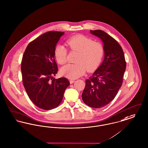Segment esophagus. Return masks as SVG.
Wrapping results in <instances>:
<instances>
[{"mask_svg":"<svg viewBox=\"0 0 148 148\" xmlns=\"http://www.w3.org/2000/svg\"><path fill=\"white\" fill-rule=\"evenodd\" d=\"M74 82H75L74 80H73V79H70V84L73 83Z\"/></svg>","mask_w":148,"mask_h":148,"instance_id":"1","label":"esophagus"}]
</instances>
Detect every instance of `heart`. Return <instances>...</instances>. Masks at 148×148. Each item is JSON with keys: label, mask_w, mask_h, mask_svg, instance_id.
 <instances>
[{"label": "heart", "mask_w": 148, "mask_h": 148, "mask_svg": "<svg viewBox=\"0 0 148 148\" xmlns=\"http://www.w3.org/2000/svg\"><path fill=\"white\" fill-rule=\"evenodd\" d=\"M66 45L71 51L78 52L75 64H68L61 69V73L70 79L78 78L83 75L86 69L90 71L100 64L104 54L103 45L94 41L91 38L78 35L68 39ZM67 49L62 45H57L54 50V56L57 62L65 64L67 62Z\"/></svg>", "instance_id": "1"}]
</instances>
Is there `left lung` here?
Listing matches in <instances>:
<instances>
[{"label":"left lung","mask_w":148,"mask_h":148,"mask_svg":"<svg viewBox=\"0 0 148 148\" xmlns=\"http://www.w3.org/2000/svg\"><path fill=\"white\" fill-rule=\"evenodd\" d=\"M101 38L104 45V59L93 75L86 80L82 99L87 106L99 108L111 102L123 83L126 67L125 55L118 42L102 30H90Z\"/></svg>","instance_id":"left-lung-1"}]
</instances>
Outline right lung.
Returning <instances> with one entry per match:
<instances>
[{"mask_svg": "<svg viewBox=\"0 0 148 148\" xmlns=\"http://www.w3.org/2000/svg\"><path fill=\"white\" fill-rule=\"evenodd\" d=\"M64 32L49 31L29 42L21 62L22 81L27 95L40 108H56L70 85L68 79L53 78L58 71L54 50Z\"/></svg>", "mask_w": 148, "mask_h": 148, "instance_id": "add662e5", "label": "right lung"}]
</instances>
